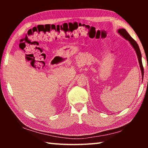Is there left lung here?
Returning a JSON list of instances; mask_svg holds the SVG:
<instances>
[{
    "mask_svg": "<svg viewBox=\"0 0 148 148\" xmlns=\"http://www.w3.org/2000/svg\"><path fill=\"white\" fill-rule=\"evenodd\" d=\"M117 32H118V33L120 35H121V36L123 37L124 38H125L127 40H128L130 42V44H131V46L133 47V48L134 49L135 51H136L137 57H138V62H139L140 70H141L142 76V78H143V77H144V68H143V65H142V62L141 52H140V50L138 45V44L136 43V42L132 38L131 36H130L129 34L127 32V31L125 29H118V30H117Z\"/></svg>",
    "mask_w": 148,
    "mask_h": 148,
    "instance_id": "left-lung-1",
    "label": "left lung"
}]
</instances>
